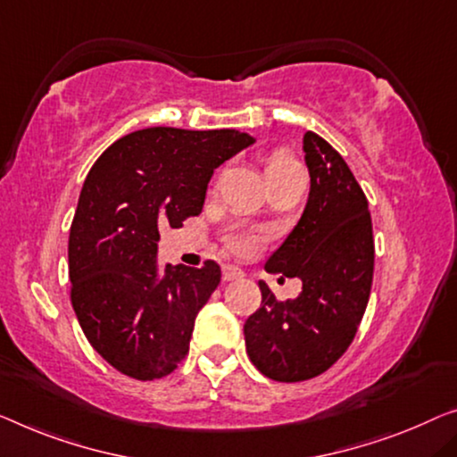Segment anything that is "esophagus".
<instances>
[{"instance_id": "obj_1", "label": "esophagus", "mask_w": 457, "mask_h": 457, "mask_svg": "<svg viewBox=\"0 0 457 457\" xmlns=\"http://www.w3.org/2000/svg\"><path fill=\"white\" fill-rule=\"evenodd\" d=\"M244 270L240 267H234V264H226L223 267V281H234V278H242Z\"/></svg>"}]
</instances>
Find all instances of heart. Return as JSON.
<instances>
[{
    "mask_svg": "<svg viewBox=\"0 0 457 457\" xmlns=\"http://www.w3.org/2000/svg\"><path fill=\"white\" fill-rule=\"evenodd\" d=\"M295 170H302V168H299V163L294 160V155L283 152V149H277V152H272L264 158V174H267L269 182L278 179V176L295 172ZM264 242H267V234L261 229H250V228L231 229L226 236V246L240 256L254 254L256 250L262 248Z\"/></svg>",
    "mask_w": 457,
    "mask_h": 457,
    "instance_id": "b5f03b06",
    "label": "heart"
}]
</instances>
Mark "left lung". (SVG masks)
<instances>
[{
	"instance_id": "left-lung-1",
	"label": "left lung",
	"mask_w": 457,
	"mask_h": 457,
	"mask_svg": "<svg viewBox=\"0 0 457 457\" xmlns=\"http://www.w3.org/2000/svg\"><path fill=\"white\" fill-rule=\"evenodd\" d=\"M303 152L312 182L308 205L264 267L302 278V294L281 302L258 281L261 308L244 324L250 361L275 381L312 379L345 355L373 281L376 246L363 188L320 135H303Z\"/></svg>"
}]
</instances>
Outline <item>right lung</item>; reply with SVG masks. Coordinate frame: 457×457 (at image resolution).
<instances>
[{"label": "right lung", "instance_id": "1", "mask_svg": "<svg viewBox=\"0 0 457 457\" xmlns=\"http://www.w3.org/2000/svg\"><path fill=\"white\" fill-rule=\"evenodd\" d=\"M252 141L236 129H141L87 172L70 229L71 305L90 345L125 376L158 379L187 357L221 269L168 264L160 277V228L199 215L213 170Z\"/></svg>", "mask_w": 457, "mask_h": 457}]
</instances>
